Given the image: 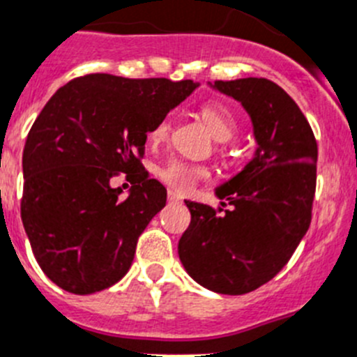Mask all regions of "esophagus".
<instances>
[{
    "label": "esophagus",
    "mask_w": 357,
    "mask_h": 357,
    "mask_svg": "<svg viewBox=\"0 0 357 357\" xmlns=\"http://www.w3.org/2000/svg\"><path fill=\"white\" fill-rule=\"evenodd\" d=\"M167 199H169V202H171V204H179V202H181V199H179L178 195L174 194V192H169Z\"/></svg>",
    "instance_id": "34e87169"
}]
</instances>
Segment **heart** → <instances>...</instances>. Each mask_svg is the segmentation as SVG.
I'll use <instances>...</instances> for the list:
<instances>
[{
    "instance_id": "obj_1",
    "label": "heart",
    "mask_w": 357,
    "mask_h": 357,
    "mask_svg": "<svg viewBox=\"0 0 357 357\" xmlns=\"http://www.w3.org/2000/svg\"><path fill=\"white\" fill-rule=\"evenodd\" d=\"M202 121L209 128L213 137L220 142H227L234 137L236 130H238V121H236L234 114L227 105L220 102H208L201 105L199 109ZM172 118L165 116L160 119L149 132V141L151 142H162L167 139L169 132H171ZM158 178L162 179L167 186L172 190L179 192V194H186L190 190L194 188L195 183L201 179L208 178V171L199 165H190V163L179 162V160H171V162L163 163L162 167L158 169Z\"/></svg>"
}]
</instances>
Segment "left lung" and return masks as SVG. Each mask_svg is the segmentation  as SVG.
<instances>
[{
    "label": "left lung",
    "mask_w": 357,
    "mask_h": 357,
    "mask_svg": "<svg viewBox=\"0 0 357 357\" xmlns=\"http://www.w3.org/2000/svg\"><path fill=\"white\" fill-rule=\"evenodd\" d=\"M252 118L257 151L239 174L216 188L222 208L185 201L190 225L178 254L188 275L218 294L268 284L292 257L312 222L317 141L294 100L269 79L215 81ZM231 210H224L225 205Z\"/></svg>",
    "instance_id": "left-lung-1"
}]
</instances>
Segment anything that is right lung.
<instances>
[{"instance_id":"obj_1","label":"right lung","mask_w":357,"mask_h":357,"mask_svg":"<svg viewBox=\"0 0 357 357\" xmlns=\"http://www.w3.org/2000/svg\"><path fill=\"white\" fill-rule=\"evenodd\" d=\"M195 88L89 73L45 103L22 153L21 218L36 262L58 287L93 294L126 275L139 236L167 201L142 167L146 139ZM121 172L132 183L128 198L110 186Z\"/></svg>"}]
</instances>
